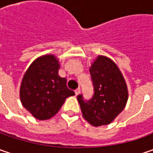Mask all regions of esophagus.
I'll list each match as a JSON object with an SVG mask.
<instances>
[{"label": "esophagus", "instance_id": "34e87169", "mask_svg": "<svg viewBox=\"0 0 153 153\" xmlns=\"http://www.w3.org/2000/svg\"><path fill=\"white\" fill-rule=\"evenodd\" d=\"M80 92H81V89H80L79 88H76V90H75V94H76V95H78L80 94Z\"/></svg>", "mask_w": 153, "mask_h": 153}]
</instances>
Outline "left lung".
I'll return each instance as SVG.
<instances>
[{"label":"left lung","instance_id":"obj_1","mask_svg":"<svg viewBox=\"0 0 153 153\" xmlns=\"http://www.w3.org/2000/svg\"><path fill=\"white\" fill-rule=\"evenodd\" d=\"M94 95L89 100L77 96L82 116L94 126L107 125L120 114L128 100V88L117 65L105 56H98L89 69Z\"/></svg>","mask_w":153,"mask_h":153}]
</instances>
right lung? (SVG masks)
<instances>
[{
    "mask_svg": "<svg viewBox=\"0 0 153 153\" xmlns=\"http://www.w3.org/2000/svg\"><path fill=\"white\" fill-rule=\"evenodd\" d=\"M59 64L55 56L39 57L28 68L20 86L23 106L39 120L53 117L65 99L75 93L66 86V79L59 76Z\"/></svg>",
    "mask_w": 153,
    "mask_h": 153,
    "instance_id": "right-lung-1",
    "label": "right lung"
}]
</instances>
